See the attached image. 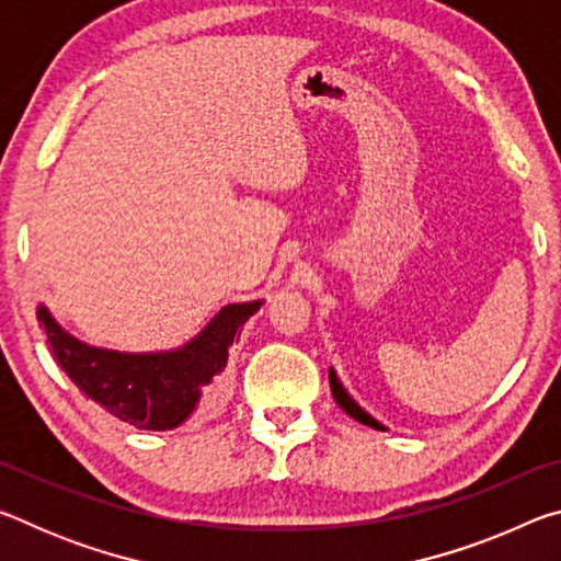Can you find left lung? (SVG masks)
Wrapping results in <instances>:
<instances>
[{"mask_svg":"<svg viewBox=\"0 0 561 561\" xmlns=\"http://www.w3.org/2000/svg\"><path fill=\"white\" fill-rule=\"evenodd\" d=\"M329 386H331V396H334V401H336L341 408H344V411H346L351 417H356V421L364 423V425H371V428H376V431H386L381 423L374 421V417L368 415V413L364 411V408H358L354 398H351V396L344 391V386L339 383L334 368H329Z\"/></svg>","mask_w":561,"mask_h":561,"instance_id":"left-lung-1","label":"left lung"}]
</instances>
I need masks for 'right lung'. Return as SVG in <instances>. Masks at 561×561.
Returning a JSON list of instances; mask_svg holds the SVG:
<instances>
[{
    "instance_id": "right-lung-1",
    "label": "right lung",
    "mask_w": 561,
    "mask_h": 561,
    "mask_svg": "<svg viewBox=\"0 0 561 561\" xmlns=\"http://www.w3.org/2000/svg\"><path fill=\"white\" fill-rule=\"evenodd\" d=\"M262 301L227 304L183 348L163 354H118L76 341L46 307L36 317L51 351L79 391L118 421L144 431H173L225 393V366L234 339Z\"/></svg>"
}]
</instances>
